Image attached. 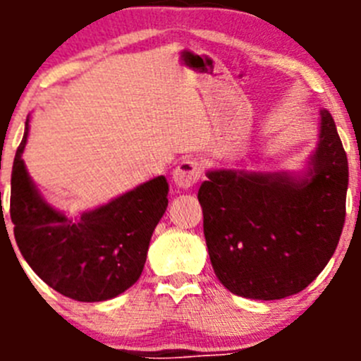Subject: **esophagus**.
Segmentation results:
<instances>
[{"label": "esophagus", "instance_id": "1", "mask_svg": "<svg viewBox=\"0 0 361 361\" xmlns=\"http://www.w3.org/2000/svg\"><path fill=\"white\" fill-rule=\"evenodd\" d=\"M200 178V164L195 159H186L175 168L173 184L180 190H188Z\"/></svg>", "mask_w": 361, "mask_h": 361}]
</instances>
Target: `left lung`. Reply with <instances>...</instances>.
<instances>
[{
	"label": "left lung",
	"mask_w": 361,
	"mask_h": 361,
	"mask_svg": "<svg viewBox=\"0 0 361 361\" xmlns=\"http://www.w3.org/2000/svg\"><path fill=\"white\" fill-rule=\"evenodd\" d=\"M317 148L300 171L208 170L199 188L216 279L233 295L280 300L305 289L336 250L349 166L322 108Z\"/></svg>",
	"instance_id": "left-lung-1"
}]
</instances>
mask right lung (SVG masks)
<instances>
[{
  "instance_id": "obj_1",
  "label": "right lung",
  "mask_w": 361,
  "mask_h": 361,
  "mask_svg": "<svg viewBox=\"0 0 361 361\" xmlns=\"http://www.w3.org/2000/svg\"><path fill=\"white\" fill-rule=\"evenodd\" d=\"M23 141L12 166L11 219L19 251L37 276L78 302L116 298L139 280L155 226L168 208L166 177H155L110 202L66 215L47 202L28 175Z\"/></svg>"
}]
</instances>
